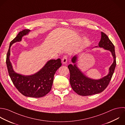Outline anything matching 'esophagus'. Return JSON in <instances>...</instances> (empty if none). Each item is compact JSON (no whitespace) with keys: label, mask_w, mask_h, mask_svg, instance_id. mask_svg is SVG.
Instances as JSON below:
<instances>
[{"label":"esophagus","mask_w":125,"mask_h":125,"mask_svg":"<svg viewBox=\"0 0 125 125\" xmlns=\"http://www.w3.org/2000/svg\"><path fill=\"white\" fill-rule=\"evenodd\" d=\"M67 57L66 56H64L62 59V62L63 64H65L67 62Z\"/></svg>","instance_id":"obj_1"}]
</instances>
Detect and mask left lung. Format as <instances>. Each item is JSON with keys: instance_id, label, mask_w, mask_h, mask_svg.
<instances>
[{"instance_id": "1", "label": "left lung", "mask_w": 125, "mask_h": 125, "mask_svg": "<svg viewBox=\"0 0 125 125\" xmlns=\"http://www.w3.org/2000/svg\"><path fill=\"white\" fill-rule=\"evenodd\" d=\"M99 47L111 52L113 57V62L109 68L108 74L103 78L95 80L89 78L84 75L75 63L77 56H74L71 59L74 65L70 64L68 68L70 71L69 81L73 90L81 96H89L103 91L108 85L114 73L116 65L114 46L105 34L101 32V39ZM97 47V46H96Z\"/></svg>"}]
</instances>
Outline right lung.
I'll use <instances>...</instances> for the list:
<instances>
[{
    "instance_id": "add662e5",
    "label": "right lung",
    "mask_w": 125,
    "mask_h": 125,
    "mask_svg": "<svg viewBox=\"0 0 125 125\" xmlns=\"http://www.w3.org/2000/svg\"><path fill=\"white\" fill-rule=\"evenodd\" d=\"M30 31L25 29L21 31L11 42L6 57V64L11 79L17 89L26 97L40 98L46 95L51 89L54 75L61 66V60H50L38 72L30 76H24L16 73L10 61V48L12 45L21 42L22 37Z\"/></svg>"
}]
</instances>
